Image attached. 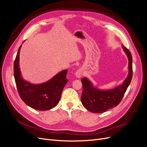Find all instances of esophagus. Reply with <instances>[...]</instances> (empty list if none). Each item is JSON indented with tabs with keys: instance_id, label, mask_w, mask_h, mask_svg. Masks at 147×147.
<instances>
[{
	"instance_id": "obj_1",
	"label": "esophagus",
	"mask_w": 147,
	"mask_h": 147,
	"mask_svg": "<svg viewBox=\"0 0 147 147\" xmlns=\"http://www.w3.org/2000/svg\"><path fill=\"white\" fill-rule=\"evenodd\" d=\"M82 75H83V72L81 69H78V70L76 72V76L78 78H80L82 76Z\"/></svg>"
}]
</instances>
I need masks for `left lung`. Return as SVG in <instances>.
Masks as SVG:
<instances>
[{
    "label": "left lung",
    "instance_id": "obj_1",
    "mask_svg": "<svg viewBox=\"0 0 147 147\" xmlns=\"http://www.w3.org/2000/svg\"><path fill=\"white\" fill-rule=\"evenodd\" d=\"M129 61V73L126 79L120 85L111 90H100L94 86L86 78L81 81L83 92L81 101L86 109L94 113H102L116 107L121 101L132 78V57L130 51L122 45Z\"/></svg>",
    "mask_w": 147,
    "mask_h": 147
}]
</instances>
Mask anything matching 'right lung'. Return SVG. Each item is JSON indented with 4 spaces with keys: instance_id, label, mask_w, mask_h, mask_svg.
Returning <instances> with one entry per match:
<instances>
[{
    "instance_id": "1",
    "label": "right lung",
    "mask_w": 147,
    "mask_h": 147,
    "mask_svg": "<svg viewBox=\"0 0 147 147\" xmlns=\"http://www.w3.org/2000/svg\"><path fill=\"white\" fill-rule=\"evenodd\" d=\"M21 45L13 64L14 78L21 99L32 109L40 111L52 109L58 104L63 90L68 82L67 69L58 73L43 83L32 84L22 78L19 65Z\"/></svg>"
}]
</instances>
